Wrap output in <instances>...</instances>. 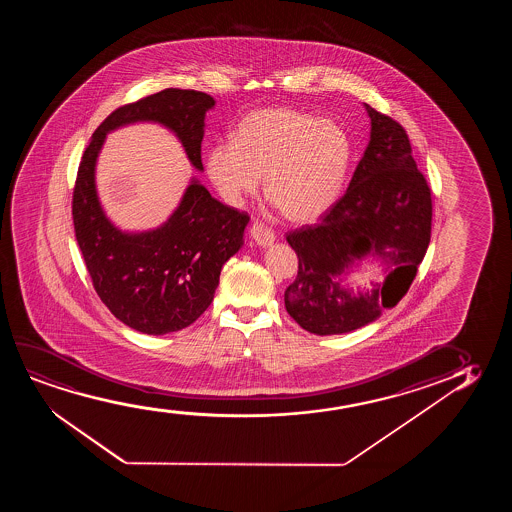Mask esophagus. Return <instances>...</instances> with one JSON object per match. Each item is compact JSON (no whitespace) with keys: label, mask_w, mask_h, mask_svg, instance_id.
Segmentation results:
<instances>
[{"label":"esophagus","mask_w":512,"mask_h":512,"mask_svg":"<svg viewBox=\"0 0 512 512\" xmlns=\"http://www.w3.org/2000/svg\"><path fill=\"white\" fill-rule=\"evenodd\" d=\"M250 238L257 243V245L262 246V248H267V246L273 245L274 241H276V236H274V232L266 227V225L259 224V222H255V224L250 227Z\"/></svg>","instance_id":"esophagus-1"}]
</instances>
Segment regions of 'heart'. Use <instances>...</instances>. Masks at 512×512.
<instances>
[{"mask_svg": "<svg viewBox=\"0 0 512 512\" xmlns=\"http://www.w3.org/2000/svg\"><path fill=\"white\" fill-rule=\"evenodd\" d=\"M353 162L350 134L332 120L288 106L246 113L206 150L204 173L218 197L239 206L259 189L283 218L308 224L343 196Z\"/></svg>", "mask_w": 512, "mask_h": 512, "instance_id": "heart-1", "label": "heart"}]
</instances>
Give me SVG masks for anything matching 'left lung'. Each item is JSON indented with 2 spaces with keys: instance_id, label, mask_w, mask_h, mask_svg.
<instances>
[{
  "instance_id": "1",
  "label": "left lung",
  "mask_w": 512,
  "mask_h": 512,
  "mask_svg": "<svg viewBox=\"0 0 512 512\" xmlns=\"http://www.w3.org/2000/svg\"><path fill=\"white\" fill-rule=\"evenodd\" d=\"M371 136L348 190L316 225L290 232L299 273L285 292L288 315L316 336H334L376 322L397 306L427 253L432 197L404 127L364 103ZM369 256L386 280L350 287Z\"/></svg>"
}]
</instances>
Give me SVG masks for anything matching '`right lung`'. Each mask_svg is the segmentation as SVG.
Here are the masks:
<instances>
[{
  "instance_id": "right-lung-1",
  "label": "right lung",
  "mask_w": 512,
  "mask_h": 512,
  "mask_svg": "<svg viewBox=\"0 0 512 512\" xmlns=\"http://www.w3.org/2000/svg\"><path fill=\"white\" fill-rule=\"evenodd\" d=\"M210 94L164 89L120 106L92 134L78 168L73 224L85 266L99 299L127 327L162 336L185 329L210 306L225 262L243 246L250 217L211 197L190 176L180 203L161 225L147 231L120 229L106 215L96 168L106 136L141 122L159 124L180 141L190 166L204 171L201 141Z\"/></svg>"
}]
</instances>
